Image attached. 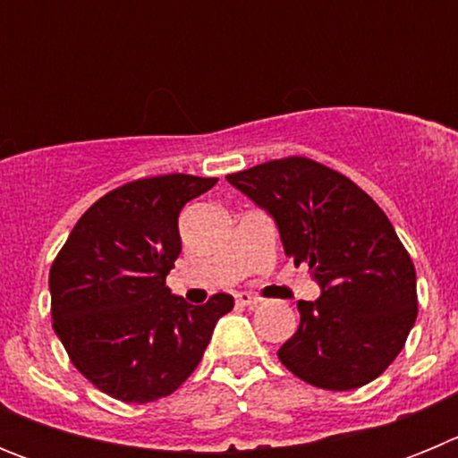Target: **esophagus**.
I'll list each match as a JSON object with an SVG mask.
<instances>
[{"label":"esophagus","instance_id":"1","mask_svg":"<svg viewBox=\"0 0 458 458\" xmlns=\"http://www.w3.org/2000/svg\"><path fill=\"white\" fill-rule=\"evenodd\" d=\"M236 302H238V305L250 307V310H254V307L261 305V298H257V295H252V293H238L236 295Z\"/></svg>","mask_w":458,"mask_h":458}]
</instances>
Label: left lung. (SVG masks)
<instances>
[{
    "mask_svg": "<svg viewBox=\"0 0 458 458\" xmlns=\"http://www.w3.org/2000/svg\"><path fill=\"white\" fill-rule=\"evenodd\" d=\"M226 181L277 225L284 252L321 286L301 301V326L282 365L310 386L355 390L402 353L418 318L415 266L394 226L365 190L310 157H284Z\"/></svg>",
    "mask_w": 458,
    "mask_h": 458,
    "instance_id": "1",
    "label": "left lung"
}]
</instances>
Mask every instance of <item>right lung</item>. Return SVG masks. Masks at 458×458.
Returning a JSON list of instances; mask_svg holds the SVG:
<instances>
[{"mask_svg":"<svg viewBox=\"0 0 458 458\" xmlns=\"http://www.w3.org/2000/svg\"><path fill=\"white\" fill-rule=\"evenodd\" d=\"M217 179L167 174L100 197L50 268L52 327L75 369L125 403L172 394L201 362L233 298L194 307L165 286L181 254L179 213Z\"/></svg>","mask_w":458,"mask_h":458,"instance_id":"right-lung-1","label":"right lung"}]
</instances>
